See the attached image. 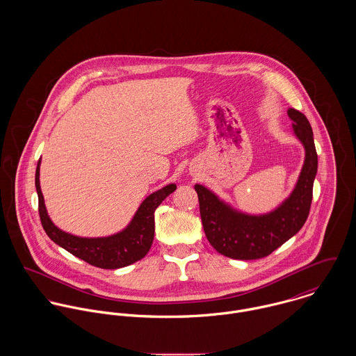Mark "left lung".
I'll use <instances>...</instances> for the list:
<instances>
[{
	"label": "left lung",
	"instance_id": "8db88e82",
	"mask_svg": "<svg viewBox=\"0 0 356 356\" xmlns=\"http://www.w3.org/2000/svg\"><path fill=\"white\" fill-rule=\"evenodd\" d=\"M288 115L293 120L296 137L305 147V159L293 192L278 208L264 215H248L219 200L203 185H195L204 233L219 254L238 260L268 256L292 238L308 218L318 156L308 119L295 108H289Z\"/></svg>",
	"mask_w": 356,
	"mask_h": 356
}]
</instances>
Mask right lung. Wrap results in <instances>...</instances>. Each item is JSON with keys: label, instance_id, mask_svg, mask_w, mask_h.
<instances>
[{"label": "right lung", "instance_id": "1", "mask_svg": "<svg viewBox=\"0 0 356 356\" xmlns=\"http://www.w3.org/2000/svg\"><path fill=\"white\" fill-rule=\"evenodd\" d=\"M40 164L41 160L38 161L35 171L38 212L42 227L53 243L92 266L109 270L133 264L149 252L154 237V211L177 189L175 184H170L149 195L137 209L130 225L120 233L109 237L83 238L60 230L51 222L40 186Z\"/></svg>", "mask_w": 356, "mask_h": 356}]
</instances>
